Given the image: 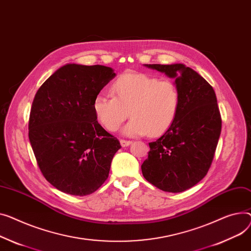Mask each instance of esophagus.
Wrapping results in <instances>:
<instances>
[{
	"mask_svg": "<svg viewBox=\"0 0 251 251\" xmlns=\"http://www.w3.org/2000/svg\"><path fill=\"white\" fill-rule=\"evenodd\" d=\"M131 143H132V142L129 141V140H124V139H121V140H120V144H121L122 147H126V146L130 145Z\"/></svg>",
	"mask_w": 251,
	"mask_h": 251,
	"instance_id": "34e87169",
	"label": "esophagus"
}]
</instances>
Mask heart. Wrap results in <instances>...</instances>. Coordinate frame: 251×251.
<instances>
[{
	"label": "heart",
	"instance_id": "heart-1",
	"mask_svg": "<svg viewBox=\"0 0 251 251\" xmlns=\"http://www.w3.org/2000/svg\"><path fill=\"white\" fill-rule=\"evenodd\" d=\"M113 96L99 93L93 102L97 120L114 132L128 118L123 128L127 136H157L175 122L179 110L180 96L176 83L147 74L127 73L111 86Z\"/></svg>",
	"mask_w": 251,
	"mask_h": 251
}]
</instances>
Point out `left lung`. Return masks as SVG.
<instances>
[{
  "mask_svg": "<svg viewBox=\"0 0 251 251\" xmlns=\"http://www.w3.org/2000/svg\"><path fill=\"white\" fill-rule=\"evenodd\" d=\"M144 65L175 79L180 105L173 125L149 143L142 175L159 190L180 193L203 179L213 161L222 126L216 94L203 76L182 63Z\"/></svg>",
  "mask_w": 251,
  "mask_h": 251,
  "instance_id": "8db88e82",
  "label": "left lung"
}]
</instances>
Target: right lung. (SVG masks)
Here are the masks:
<instances>
[{
    "instance_id": "right-lung-1",
    "label": "right lung",
    "mask_w": 251,
    "mask_h": 251,
    "mask_svg": "<svg viewBox=\"0 0 251 251\" xmlns=\"http://www.w3.org/2000/svg\"><path fill=\"white\" fill-rule=\"evenodd\" d=\"M116 74L104 65L69 63L50 75L33 100L29 140L39 169L57 190L96 192L108 178L119 140L97 121L95 97Z\"/></svg>"
}]
</instances>
